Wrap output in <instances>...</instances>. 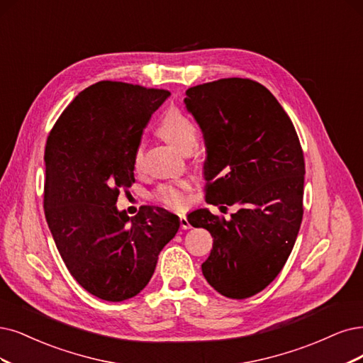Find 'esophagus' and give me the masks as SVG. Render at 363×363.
<instances>
[{"label": "esophagus", "instance_id": "obj_1", "mask_svg": "<svg viewBox=\"0 0 363 363\" xmlns=\"http://www.w3.org/2000/svg\"><path fill=\"white\" fill-rule=\"evenodd\" d=\"M179 223H181V227H182V229L184 230H189L190 229V223H189V220H186V217L185 216H181L179 217Z\"/></svg>", "mask_w": 363, "mask_h": 363}]
</instances>
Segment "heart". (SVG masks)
Returning <instances> with one entry per match:
<instances>
[{
    "label": "heart",
    "instance_id": "1",
    "mask_svg": "<svg viewBox=\"0 0 363 363\" xmlns=\"http://www.w3.org/2000/svg\"><path fill=\"white\" fill-rule=\"evenodd\" d=\"M158 134L179 151H185L186 147L194 146L197 140V128L193 124V121L181 113L179 111L167 112L163 119L160 121ZM133 164L134 169L140 170L143 166V145H139L133 154ZM191 189L190 181L179 179L169 184L160 185L154 191L155 200L173 209H182L189 202V191Z\"/></svg>",
    "mask_w": 363,
    "mask_h": 363
}]
</instances>
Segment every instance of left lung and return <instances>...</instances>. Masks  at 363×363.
<instances>
[{
    "label": "left lung",
    "mask_w": 363,
    "mask_h": 363,
    "mask_svg": "<svg viewBox=\"0 0 363 363\" xmlns=\"http://www.w3.org/2000/svg\"><path fill=\"white\" fill-rule=\"evenodd\" d=\"M203 133L206 202L238 205L229 220L209 209L189 213L213 238L202 264L208 283L230 299L269 286L283 269L303 216L305 161L296 130L271 91L229 77L186 89Z\"/></svg>",
    "instance_id": "left-lung-1"
}]
</instances>
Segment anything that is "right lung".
<instances>
[{
    "label": "right lung",
    "mask_w": 363,
    "mask_h": 363,
    "mask_svg": "<svg viewBox=\"0 0 363 363\" xmlns=\"http://www.w3.org/2000/svg\"><path fill=\"white\" fill-rule=\"evenodd\" d=\"M170 96L124 82L94 84L67 106L45 150V216L72 277L94 296L121 302L140 293L179 217L155 206L118 211L134 182L133 154L152 113Z\"/></svg>",
    "instance_id": "right-lung-1"
}]
</instances>
